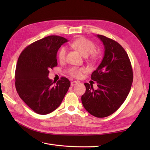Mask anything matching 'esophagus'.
Wrapping results in <instances>:
<instances>
[{
    "label": "esophagus",
    "mask_w": 150,
    "mask_h": 150,
    "mask_svg": "<svg viewBox=\"0 0 150 150\" xmlns=\"http://www.w3.org/2000/svg\"><path fill=\"white\" fill-rule=\"evenodd\" d=\"M78 83H79V82H77V81H72V82H71V86H73L77 84Z\"/></svg>",
    "instance_id": "obj_1"
}]
</instances>
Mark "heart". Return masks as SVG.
Returning <instances> with one entry per match:
<instances>
[{"instance_id":"1","label":"heart","mask_w":150,"mask_h":150,"mask_svg":"<svg viewBox=\"0 0 150 150\" xmlns=\"http://www.w3.org/2000/svg\"><path fill=\"white\" fill-rule=\"evenodd\" d=\"M71 46L77 50L82 55L88 57L91 54V59L95 60L97 58V54L95 53L96 46L91 40L87 39L85 37H79L76 39L71 43ZM67 50L66 47H61L58 52V59L60 62L64 61L66 57ZM86 69L83 68H77V67H71L68 69V73L70 75L76 78H80Z\"/></svg>"}]
</instances>
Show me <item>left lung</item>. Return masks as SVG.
<instances>
[{
    "label": "left lung",
    "instance_id": "8db88e82",
    "mask_svg": "<svg viewBox=\"0 0 150 150\" xmlns=\"http://www.w3.org/2000/svg\"><path fill=\"white\" fill-rule=\"evenodd\" d=\"M104 46V56L91 79L98 89L84 83L85 93L82 103L88 113L98 118L110 115L119 109L128 97L133 74L131 62L122 46L101 35H97Z\"/></svg>",
    "mask_w": 150,
    "mask_h": 150
}]
</instances>
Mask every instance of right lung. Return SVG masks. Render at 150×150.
Segmentation results:
<instances>
[{
	"label": "right lung",
	"mask_w": 150,
	"mask_h": 150,
	"mask_svg": "<svg viewBox=\"0 0 150 150\" xmlns=\"http://www.w3.org/2000/svg\"><path fill=\"white\" fill-rule=\"evenodd\" d=\"M65 38L50 35L37 40L25 48L18 57L15 84L21 99L35 112L46 115L55 110L70 86L62 77L55 85L48 77L50 70L57 66V53Z\"/></svg>",
	"instance_id": "obj_1"
}]
</instances>
